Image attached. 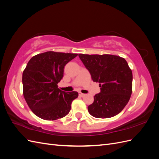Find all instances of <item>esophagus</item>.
<instances>
[{"label":"esophagus","instance_id":"34e87169","mask_svg":"<svg viewBox=\"0 0 159 159\" xmlns=\"http://www.w3.org/2000/svg\"><path fill=\"white\" fill-rule=\"evenodd\" d=\"M79 95L80 96L81 98H83V97H84V96L85 95V94H84V93H82L80 92V93H79Z\"/></svg>","mask_w":159,"mask_h":159}]
</instances>
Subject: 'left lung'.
I'll return each mask as SVG.
<instances>
[{"label": "left lung", "instance_id": "1", "mask_svg": "<svg viewBox=\"0 0 159 159\" xmlns=\"http://www.w3.org/2000/svg\"><path fill=\"white\" fill-rule=\"evenodd\" d=\"M78 56L101 88L88 107L89 114L101 119L115 116L126 106L132 93L133 74L127 61L111 54Z\"/></svg>", "mask_w": 159, "mask_h": 159}]
</instances>
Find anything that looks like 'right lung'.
<instances>
[{"mask_svg":"<svg viewBox=\"0 0 159 159\" xmlns=\"http://www.w3.org/2000/svg\"><path fill=\"white\" fill-rule=\"evenodd\" d=\"M77 54L49 51L33 56L22 74L23 95L36 116L48 121L65 117L71 109L77 91L70 93L57 86L63 78L64 66Z\"/></svg>","mask_w":159,"mask_h":159,"instance_id":"obj_1","label":"right lung"}]
</instances>
